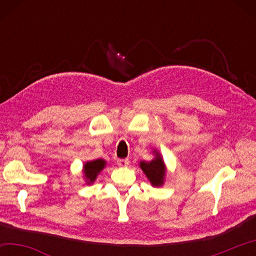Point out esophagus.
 <instances>
[{"label":"esophagus","instance_id":"esophagus-1","mask_svg":"<svg viewBox=\"0 0 256 256\" xmlns=\"http://www.w3.org/2000/svg\"><path fill=\"white\" fill-rule=\"evenodd\" d=\"M128 159H118V164L120 167H126L128 166Z\"/></svg>","mask_w":256,"mask_h":256}]
</instances>
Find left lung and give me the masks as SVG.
Returning a JSON list of instances; mask_svg holds the SVG:
<instances>
[{
	"instance_id": "8db88e82",
	"label": "left lung",
	"mask_w": 256,
	"mask_h": 256,
	"mask_svg": "<svg viewBox=\"0 0 256 256\" xmlns=\"http://www.w3.org/2000/svg\"><path fill=\"white\" fill-rule=\"evenodd\" d=\"M154 160H151L150 162H142L140 164V167L142 170L144 172L146 177L150 180L151 184L154 186H160L164 183V166L162 157H160L159 154H156Z\"/></svg>"
}]
</instances>
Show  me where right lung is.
<instances>
[{
	"instance_id": "right-lung-1",
	"label": "right lung",
	"mask_w": 256,
	"mask_h": 256,
	"mask_svg": "<svg viewBox=\"0 0 256 256\" xmlns=\"http://www.w3.org/2000/svg\"><path fill=\"white\" fill-rule=\"evenodd\" d=\"M105 164L106 162H104L102 159H97V160H94V162H86L84 164V172L89 183H92V182L96 180L97 175L99 174V172L102 170L104 166H105Z\"/></svg>"
}]
</instances>
